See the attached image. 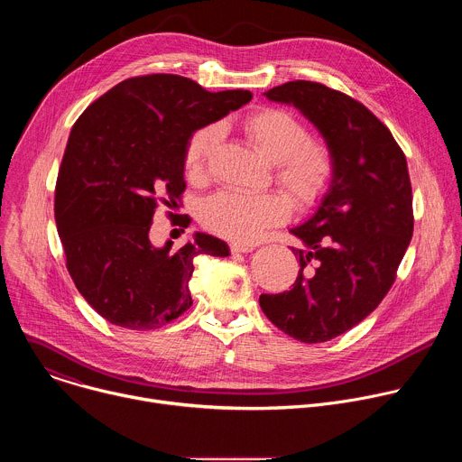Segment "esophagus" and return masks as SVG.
<instances>
[{"mask_svg":"<svg viewBox=\"0 0 462 462\" xmlns=\"http://www.w3.org/2000/svg\"><path fill=\"white\" fill-rule=\"evenodd\" d=\"M252 250H254V245H246V243H232L230 245L232 254H246V252H252Z\"/></svg>","mask_w":462,"mask_h":462,"instance_id":"obj_1","label":"esophagus"}]
</instances>
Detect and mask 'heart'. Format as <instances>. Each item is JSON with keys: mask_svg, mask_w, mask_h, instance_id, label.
I'll list each match as a JSON object with an SVG mask.
<instances>
[{"mask_svg": "<svg viewBox=\"0 0 462 462\" xmlns=\"http://www.w3.org/2000/svg\"><path fill=\"white\" fill-rule=\"evenodd\" d=\"M243 137L273 164L274 182L287 193L217 191L203 201L201 223L214 234L236 243H254L271 226L291 217L296 208L314 205L335 177V155L328 143L310 135L305 122L274 106L248 111L232 122ZM219 127L214 124L195 129L189 135L182 164L186 177L203 182L210 159L219 144Z\"/></svg>", "mask_w": 462, "mask_h": 462, "instance_id": "obj_1", "label": "heart"}]
</instances>
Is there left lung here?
<instances>
[{
	"label": "left lung",
	"instance_id": "8db88e82",
	"mask_svg": "<svg viewBox=\"0 0 462 462\" xmlns=\"http://www.w3.org/2000/svg\"><path fill=\"white\" fill-rule=\"evenodd\" d=\"M296 106L335 155L318 212L291 230L305 248L291 291L261 294L267 318L303 344L333 340L367 318L397 280L413 236L408 162L389 127L356 98L294 80L265 93Z\"/></svg>",
	"mask_w": 462,
	"mask_h": 462
}]
</instances>
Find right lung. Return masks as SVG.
<instances>
[{
    "label": "right lung",
    "instance_id": "add662e5",
    "mask_svg": "<svg viewBox=\"0 0 462 462\" xmlns=\"http://www.w3.org/2000/svg\"><path fill=\"white\" fill-rule=\"evenodd\" d=\"M245 89L210 93L179 75L127 79L75 122L54 188V219L79 292L109 323L150 331L191 305L197 255H228L197 232L179 250L150 241L161 205L179 208L184 146L195 129L243 104ZM170 216H173L170 212Z\"/></svg>",
    "mask_w": 462,
    "mask_h": 462
}]
</instances>
